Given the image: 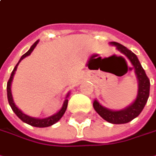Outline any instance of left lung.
Segmentation results:
<instances>
[{
    "mask_svg": "<svg viewBox=\"0 0 156 156\" xmlns=\"http://www.w3.org/2000/svg\"><path fill=\"white\" fill-rule=\"evenodd\" d=\"M110 45L115 46L116 48V50H118L120 53L125 55L128 60L131 62L135 69V73L137 78V95L136 99L127 107L125 108L119 109V110H113L109 109L104 106H102L97 99L93 102V107L97 113L106 121H108L111 124H126L130 121H132L134 118L137 117L139 115L142 110L144 109L147 99L149 98V91H150V80L147 78L145 71L144 70L143 67L141 66L138 58L135 53H133L131 50H129L127 48L123 46L120 43L112 41L109 42Z\"/></svg>",
    "mask_w": 156,
    "mask_h": 156,
    "instance_id": "left-lung-1",
    "label": "left lung"
}]
</instances>
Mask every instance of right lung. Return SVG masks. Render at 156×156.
Segmentation results:
<instances>
[{"mask_svg":"<svg viewBox=\"0 0 156 156\" xmlns=\"http://www.w3.org/2000/svg\"><path fill=\"white\" fill-rule=\"evenodd\" d=\"M38 43H39V41H37L25 54H23V55L21 56V58H20L19 62L17 63V65L15 66V68L13 69V70H12V74H11L10 79H9V81H8V83H7V97H8L9 104H10L11 108L12 109V111L15 113L16 115H17L21 121H23L24 123H26V124H28V125H30V126H36V127H48V126H50L56 124V123L63 116V115L65 114V112H66V110H67V108H68V101H69L68 98L69 97L70 92H69V93L67 94L66 98H65V100H64V102H63V104H62L61 108L59 109L56 114H54V115H50V116L45 117V118L32 117V116H30V115H28L24 114V113H23V112L15 105V103H14V101H13L12 93V83L13 77H14V75H15V72L16 70H17L18 65L20 64V62L23 58H25L26 57H28V56L30 55V53L33 51V49L36 48Z\"/></svg>","mask_w":156,"mask_h":156,"instance_id":"obj_1","label":"right lung"}]
</instances>
